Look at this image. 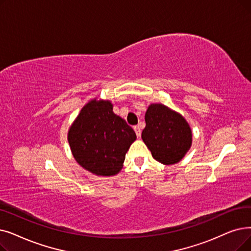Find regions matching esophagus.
Segmentation results:
<instances>
[{
    "label": "esophagus",
    "mask_w": 251,
    "mask_h": 251,
    "mask_svg": "<svg viewBox=\"0 0 251 251\" xmlns=\"http://www.w3.org/2000/svg\"><path fill=\"white\" fill-rule=\"evenodd\" d=\"M134 131H135V133H136V136L137 137H140V135H141V130H140V127L139 126H134Z\"/></svg>",
    "instance_id": "1"
}]
</instances>
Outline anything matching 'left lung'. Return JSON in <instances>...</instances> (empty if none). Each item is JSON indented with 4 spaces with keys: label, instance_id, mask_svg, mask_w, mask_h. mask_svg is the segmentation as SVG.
<instances>
[{
    "label": "left lung",
    "instance_id": "left-lung-1",
    "mask_svg": "<svg viewBox=\"0 0 251 251\" xmlns=\"http://www.w3.org/2000/svg\"><path fill=\"white\" fill-rule=\"evenodd\" d=\"M141 138L151 156L164 165L179 162L192 146V130L180 114L162 103H151L147 110Z\"/></svg>",
    "mask_w": 251,
    "mask_h": 251
}]
</instances>
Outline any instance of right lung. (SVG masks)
<instances>
[{"mask_svg": "<svg viewBox=\"0 0 251 251\" xmlns=\"http://www.w3.org/2000/svg\"><path fill=\"white\" fill-rule=\"evenodd\" d=\"M68 139L79 165L96 176H112L122 169L136 134L113 112L110 100L95 99L83 106L70 127Z\"/></svg>", "mask_w": 251, "mask_h": 251, "instance_id": "1", "label": "right lung"}]
</instances>
